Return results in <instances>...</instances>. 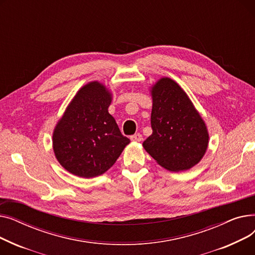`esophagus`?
Listing matches in <instances>:
<instances>
[{
  "instance_id": "esophagus-1",
  "label": "esophagus",
  "mask_w": 255,
  "mask_h": 255,
  "mask_svg": "<svg viewBox=\"0 0 255 255\" xmlns=\"http://www.w3.org/2000/svg\"><path fill=\"white\" fill-rule=\"evenodd\" d=\"M130 139L132 141H135V142H140L142 140V135L139 134V133H136V134L130 136Z\"/></svg>"
}]
</instances>
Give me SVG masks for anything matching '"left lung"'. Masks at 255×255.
Masks as SVG:
<instances>
[{
  "mask_svg": "<svg viewBox=\"0 0 255 255\" xmlns=\"http://www.w3.org/2000/svg\"><path fill=\"white\" fill-rule=\"evenodd\" d=\"M152 134L142 145L156 162L169 171L188 170L207 152L205 121L178 83L161 77L151 87Z\"/></svg>",
  "mask_w": 255,
  "mask_h": 255,
  "instance_id": "obj_1",
  "label": "left lung"
}]
</instances>
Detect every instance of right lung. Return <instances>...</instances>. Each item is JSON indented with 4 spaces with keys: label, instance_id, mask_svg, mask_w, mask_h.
I'll use <instances>...</instances> for the list:
<instances>
[{
    "label": "right lung",
    "instance_id": "1",
    "mask_svg": "<svg viewBox=\"0 0 255 255\" xmlns=\"http://www.w3.org/2000/svg\"><path fill=\"white\" fill-rule=\"evenodd\" d=\"M112 100L103 84L90 82L77 91L53 129L55 156L72 175L86 179L102 175L129 144L109 113Z\"/></svg>",
    "mask_w": 255,
    "mask_h": 255
}]
</instances>
